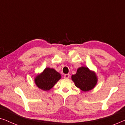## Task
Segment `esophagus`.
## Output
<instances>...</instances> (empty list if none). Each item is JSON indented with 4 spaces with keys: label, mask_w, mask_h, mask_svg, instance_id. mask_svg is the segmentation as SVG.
Wrapping results in <instances>:
<instances>
[{
    "label": "esophagus",
    "mask_w": 125,
    "mask_h": 125,
    "mask_svg": "<svg viewBox=\"0 0 125 125\" xmlns=\"http://www.w3.org/2000/svg\"><path fill=\"white\" fill-rule=\"evenodd\" d=\"M69 77H70V74H65L64 75V78H65V79H68V78H69Z\"/></svg>",
    "instance_id": "esophagus-1"
}]
</instances>
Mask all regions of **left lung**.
<instances>
[{
  "instance_id": "1",
  "label": "left lung",
  "mask_w": 125,
  "mask_h": 125,
  "mask_svg": "<svg viewBox=\"0 0 125 125\" xmlns=\"http://www.w3.org/2000/svg\"><path fill=\"white\" fill-rule=\"evenodd\" d=\"M71 79L76 87L84 92L94 89L98 82V78L95 71L84 66L78 68L76 74L71 76Z\"/></svg>"
}]
</instances>
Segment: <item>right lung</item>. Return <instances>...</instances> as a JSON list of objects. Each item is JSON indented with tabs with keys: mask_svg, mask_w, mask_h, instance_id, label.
<instances>
[{
	"mask_svg": "<svg viewBox=\"0 0 125 125\" xmlns=\"http://www.w3.org/2000/svg\"><path fill=\"white\" fill-rule=\"evenodd\" d=\"M61 79V75L52 68L46 67L34 78L36 86L43 91L50 90Z\"/></svg>",
	"mask_w": 125,
	"mask_h": 125,
	"instance_id": "right-lung-1",
	"label": "right lung"
}]
</instances>
